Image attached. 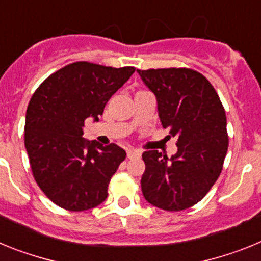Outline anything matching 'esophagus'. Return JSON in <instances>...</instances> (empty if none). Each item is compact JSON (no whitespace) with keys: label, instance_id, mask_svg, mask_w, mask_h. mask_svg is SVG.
<instances>
[{"label":"esophagus","instance_id":"esophagus-1","mask_svg":"<svg viewBox=\"0 0 261 261\" xmlns=\"http://www.w3.org/2000/svg\"><path fill=\"white\" fill-rule=\"evenodd\" d=\"M126 156H128L129 159L140 158V156H141V151L137 150V149H129V150L126 151Z\"/></svg>","mask_w":261,"mask_h":261}]
</instances>
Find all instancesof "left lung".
I'll use <instances>...</instances> for the list:
<instances>
[{
  "mask_svg": "<svg viewBox=\"0 0 261 261\" xmlns=\"http://www.w3.org/2000/svg\"><path fill=\"white\" fill-rule=\"evenodd\" d=\"M138 74L158 103V115L177 151L168 159L158 150L142 154L141 190L147 202L167 212L188 209L216 183L229 137L225 108L201 73L188 68L140 70Z\"/></svg>",
  "mask_w": 261,
  "mask_h": 261,
  "instance_id": "1",
  "label": "left lung"
}]
</instances>
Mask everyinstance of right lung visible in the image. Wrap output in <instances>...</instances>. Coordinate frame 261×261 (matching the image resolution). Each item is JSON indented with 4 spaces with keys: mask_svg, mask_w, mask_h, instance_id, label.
Masks as SVG:
<instances>
[{
    "mask_svg": "<svg viewBox=\"0 0 261 261\" xmlns=\"http://www.w3.org/2000/svg\"><path fill=\"white\" fill-rule=\"evenodd\" d=\"M135 73L133 66L112 68L78 61L55 71L29 103L24 146L40 190L60 208L82 212L108 196V184L124 149L87 141L85 120H99L110 98Z\"/></svg>",
    "mask_w": 261,
    "mask_h": 261,
    "instance_id": "add662e5",
    "label": "right lung"
}]
</instances>
